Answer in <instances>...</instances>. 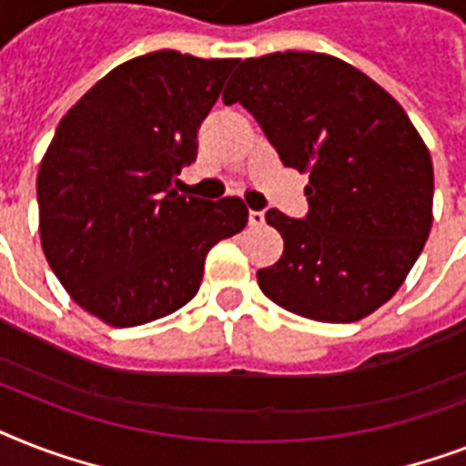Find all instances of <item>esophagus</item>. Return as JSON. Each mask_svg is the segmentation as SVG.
<instances>
[{
  "label": "esophagus",
  "mask_w": 466,
  "mask_h": 466,
  "mask_svg": "<svg viewBox=\"0 0 466 466\" xmlns=\"http://www.w3.org/2000/svg\"><path fill=\"white\" fill-rule=\"evenodd\" d=\"M266 222V215L261 210H251L248 212V225L251 227H261Z\"/></svg>",
  "instance_id": "34e87169"
}]
</instances>
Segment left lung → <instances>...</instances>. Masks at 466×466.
I'll list each match as a JSON object with an SVG mask.
<instances>
[{
  "instance_id": "left-lung-1",
  "label": "left lung",
  "mask_w": 466,
  "mask_h": 466,
  "mask_svg": "<svg viewBox=\"0 0 466 466\" xmlns=\"http://www.w3.org/2000/svg\"><path fill=\"white\" fill-rule=\"evenodd\" d=\"M241 104L285 167L309 174V212H266L285 241L256 273L283 309L348 324L382 307L433 225V161L406 111L353 65L324 53L248 57L222 94Z\"/></svg>"
}]
</instances>
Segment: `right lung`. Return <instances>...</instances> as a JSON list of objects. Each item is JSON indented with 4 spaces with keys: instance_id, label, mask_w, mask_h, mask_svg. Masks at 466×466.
I'll return each mask as SVG.
<instances>
[{
    "instance_id": "1",
    "label": "right lung",
    "mask_w": 466,
    "mask_h": 466,
    "mask_svg": "<svg viewBox=\"0 0 466 466\" xmlns=\"http://www.w3.org/2000/svg\"><path fill=\"white\" fill-rule=\"evenodd\" d=\"M237 60L157 50L111 69L67 111L40 161V244L69 298L140 326L196 298L205 256L248 222L241 198L176 193L198 127Z\"/></svg>"
}]
</instances>
